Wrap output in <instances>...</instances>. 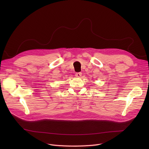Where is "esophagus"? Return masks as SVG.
I'll list each match as a JSON object with an SVG mask.
<instances>
[{
    "label": "esophagus",
    "instance_id": "obj_1",
    "mask_svg": "<svg viewBox=\"0 0 149 149\" xmlns=\"http://www.w3.org/2000/svg\"><path fill=\"white\" fill-rule=\"evenodd\" d=\"M81 75H82V74L81 72H77L75 74V77H77L78 78H80V77H81Z\"/></svg>",
    "mask_w": 149,
    "mask_h": 149
}]
</instances>
